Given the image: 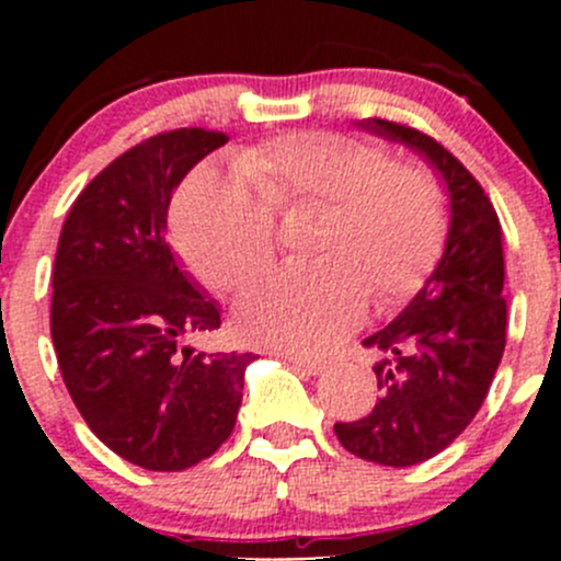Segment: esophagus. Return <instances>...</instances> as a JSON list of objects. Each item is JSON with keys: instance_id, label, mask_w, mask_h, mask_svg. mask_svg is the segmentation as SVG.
Wrapping results in <instances>:
<instances>
[{"instance_id": "1", "label": "esophagus", "mask_w": 561, "mask_h": 561, "mask_svg": "<svg viewBox=\"0 0 561 561\" xmlns=\"http://www.w3.org/2000/svg\"><path fill=\"white\" fill-rule=\"evenodd\" d=\"M285 360H290V364L296 366L298 371H304V375H309V377H317V375H320L322 369H325V364H320V360L301 358V355H293V353H287V355H285Z\"/></svg>"}]
</instances>
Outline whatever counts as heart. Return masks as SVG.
<instances>
[{"mask_svg": "<svg viewBox=\"0 0 561 561\" xmlns=\"http://www.w3.org/2000/svg\"><path fill=\"white\" fill-rule=\"evenodd\" d=\"M241 175L201 165L173 203L186 263L217 290H239L274 257V208L325 203L309 265L249 287L236 328L260 347L317 355L377 307L410 298L445 241V197L432 173L393 165L386 149L339 133H293L249 146Z\"/></svg>", "mask_w": 561, "mask_h": 561, "instance_id": "heart-1", "label": "heart"}]
</instances>
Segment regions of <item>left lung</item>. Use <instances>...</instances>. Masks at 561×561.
I'll list each match as a JSON object with an SVG mask.
<instances>
[{"mask_svg": "<svg viewBox=\"0 0 561 561\" xmlns=\"http://www.w3.org/2000/svg\"><path fill=\"white\" fill-rule=\"evenodd\" d=\"M364 133L407 146L437 173L448 195L443 257L393 322L364 339L382 396L353 423H336L339 443L364 461L412 467L437 456L469 426L505 353V249L494 206L474 175L428 135L386 118Z\"/></svg>", "mask_w": 561, "mask_h": 561, "instance_id": "8db88e82", "label": "left lung"}]
</instances>
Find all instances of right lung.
I'll return each mask as SVG.
<instances>
[{
  "label": "right lung",
  "mask_w": 561,
  "mask_h": 561,
  "mask_svg": "<svg viewBox=\"0 0 561 561\" xmlns=\"http://www.w3.org/2000/svg\"><path fill=\"white\" fill-rule=\"evenodd\" d=\"M228 144L173 129L124 151L89 181L61 225L50 339L78 412L124 461L179 472L230 437L252 353H195L219 307L168 247L184 175Z\"/></svg>",
  "instance_id": "right-lung-1"
}]
</instances>
